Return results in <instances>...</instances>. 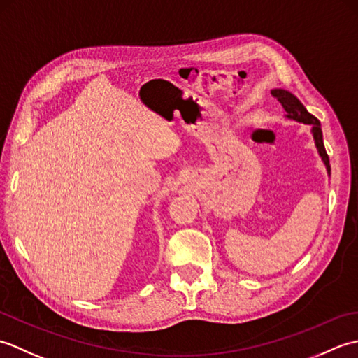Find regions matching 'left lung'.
<instances>
[{
    "mask_svg": "<svg viewBox=\"0 0 358 358\" xmlns=\"http://www.w3.org/2000/svg\"><path fill=\"white\" fill-rule=\"evenodd\" d=\"M271 94H272L273 98H277V100L281 103V106H283L285 110L287 112V118H292L295 121H300V123L313 126L315 146H317L318 154L322 155L323 162H324L326 167H328V172H329L331 171L329 157H328V154H326V149H324V144H323V134H322L320 121H318L314 115H310V113L306 110L305 106L300 103L299 98L294 96L291 92H287V90L275 89V90H272Z\"/></svg>",
    "mask_w": 358,
    "mask_h": 358,
    "instance_id": "1",
    "label": "left lung"
}]
</instances>
